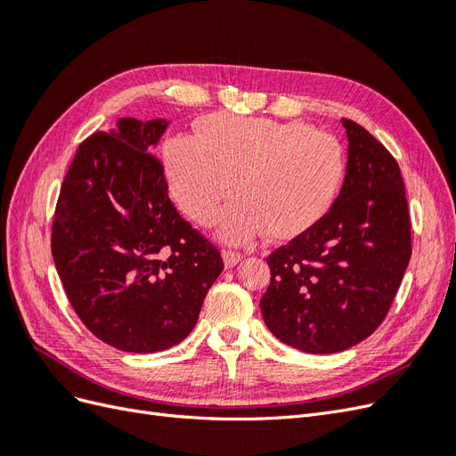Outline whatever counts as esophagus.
<instances>
[{"label":"esophagus","mask_w":456,"mask_h":456,"mask_svg":"<svg viewBox=\"0 0 456 456\" xmlns=\"http://www.w3.org/2000/svg\"><path fill=\"white\" fill-rule=\"evenodd\" d=\"M223 258H224V265H226V268H233V266H236L238 262L243 258V253L226 249V251H223Z\"/></svg>","instance_id":"esophagus-1"}]
</instances>
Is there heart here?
I'll use <instances>...</instances> for the list:
<instances>
[{
    "label": "heart",
    "instance_id": "b5f03b06",
    "mask_svg": "<svg viewBox=\"0 0 456 456\" xmlns=\"http://www.w3.org/2000/svg\"><path fill=\"white\" fill-rule=\"evenodd\" d=\"M169 191L188 218L209 224L233 190L241 198L220 216V238L243 243L268 228L275 240L305 233L333 207L346 173L340 142L306 121L211 116L200 136L163 144Z\"/></svg>",
    "mask_w": 456,
    "mask_h": 456
}]
</instances>
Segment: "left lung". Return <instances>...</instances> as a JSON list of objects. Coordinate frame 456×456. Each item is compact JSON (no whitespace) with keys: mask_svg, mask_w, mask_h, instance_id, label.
Wrapping results in <instances>:
<instances>
[{"mask_svg":"<svg viewBox=\"0 0 456 456\" xmlns=\"http://www.w3.org/2000/svg\"><path fill=\"white\" fill-rule=\"evenodd\" d=\"M346 176L329 213L268 258L260 298L275 338L335 354L377 330L411 258V220L399 165L367 129L342 119Z\"/></svg>","mask_w":456,"mask_h":456,"instance_id":"8db88e82","label":"left lung"}]
</instances>
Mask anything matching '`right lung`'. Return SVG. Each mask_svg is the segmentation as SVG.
Returning <instances> with one entry per match:
<instances>
[{"mask_svg":"<svg viewBox=\"0 0 456 456\" xmlns=\"http://www.w3.org/2000/svg\"><path fill=\"white\" fill-rule=\"evenodd\" d=\"M167 126L119 118L81 142L53 220L51 253L72 308L96 338L133 354L183 342L224 268L178 215L150 154Z\"/></svg>","mask_w":456,"mask_h":456,"instance_id":"1","label":"right lung"}]
</instances>
